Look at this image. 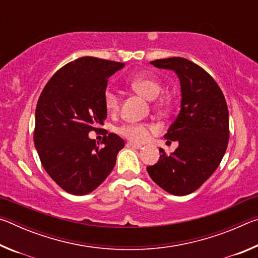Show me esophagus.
I'll return each instance as SVG.
<instances>
[{
  "label": "esophagus",
  "mask_w": 258,
  "mask_h": 258,
  "mask_svg": "<svg viewBox=\"0 0 258 258\" xmlns=\"http://www.w3.org/2000/svg\"><path fill=\"white\" fill-rule=\"evenodd\" d=\"M126 146L130 147V148H133V149H140V148L142 147L141 145H135V143H133V142H128Z\"/></svg>",
  "instance_id": "1"
}]
</instances>
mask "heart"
I'll use <instances>...</instances> for the list:
<instances>
[{"label": "heart", "mask_w": 258, "mask_h": 258, "mask_svg": "<svg viewBox=\"0 0 258 258\" xmlns=\"http://www.w3.org/2000/svg\"><path fill=\"white\" fill-rule=\"evenodd\" d=\"M130 85L135 92L148 100H154L158 97L161 91V83L154 77L134 78L130 82ZM167 102L163 100L161 104ZM103 104L106 110L110 113H115L119 108V95L111 89H107L103 93ZM151 126L148 124H124L117 128L121 137H124L131 142L142 143L149 137Z\"/></svg>", "instance_id": "heart-1"}]
</instances>
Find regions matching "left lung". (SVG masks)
Wrapping results in <instances>:
<instances>
[{"label":"left lung","mask_w":258,"mask_h":258,"mask_svg":"<svg viewBox=\"0 0 258 258\" xmlns=\"http://www.w3.org/2000/svg\"><path fill=\"white\" fill-rule=\"evenodd\" d=\"M150 63L176 74L182 99L181 110L164 135L178 147L169 156L160 148L159 160L147 171L168 194L185 196L203 185L223 158L230 135L228 106L214 78L192 61L173 56Z\"/></svg>","instance_id":"obj_1"}]
</instances>
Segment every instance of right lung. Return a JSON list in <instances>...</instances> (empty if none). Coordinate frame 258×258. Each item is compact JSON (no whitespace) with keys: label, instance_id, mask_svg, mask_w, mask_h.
I'll list each match as a JSON object with an SVG mask.
<instances>
[{"label":"right lung","instance_id":"right-lung-1","mask_svg":"<svg viewBox=\"0 0 258 258\" xmlns=\"http://www.w3.org/2000/svg\"><path fill=\"white\" fill-rule=\"evenodd\" d=\"M124 63L83 56L60 68L47 82L35 111L34 143L46 173L68 194L84 196L106 180L124 140L109 133L89 138L107 118L103 93L108 78Z\"/></svg>","mask_w":258,"mask_h":258}]
</instances>
